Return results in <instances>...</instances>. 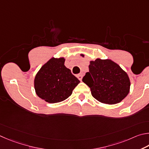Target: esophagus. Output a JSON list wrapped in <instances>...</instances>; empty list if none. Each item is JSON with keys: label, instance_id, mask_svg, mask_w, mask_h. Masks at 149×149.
<instances>
[{"label": "esophagus", "instance_id": "esophagus-1", "mask_svg": "<svg viewBox=\"0 0 149 149\" xmlns=\"http://www.w3.org/2000/svg\"><path fill=\"white\" fill-rule=\"evenodd\" d=\"M77 77L79 79V80H82V74H77Z\"/></svg>", "mask_w": 149, "mask_h": 149}]
</instances>
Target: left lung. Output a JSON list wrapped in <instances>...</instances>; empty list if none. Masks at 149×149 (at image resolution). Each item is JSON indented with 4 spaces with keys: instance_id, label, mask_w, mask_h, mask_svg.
<instances>
[{
    "instance_id": "1",
    "label": "left lung",
    "mask_w": 149,
    "mask_h": 149,
    "mask_svg": "<svg viewBox=\"0 0 149 149\" xmlns=\"http://www.w3.org/2000/svg\"><path fill=\"white\" fill-rule=\"evenodd\" d=\"M82 81L90 88L95 100L109 105L120 102L130 92L128 75L110 59L90 61L89 72L86 73Z\"/></svg>"
}]
</instances>
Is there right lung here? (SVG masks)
I'll list each match as a JSON object with an SVG mask.
<instances>
[{"mask_svg":"<svg viewBox=\"0 0 149 149\" xmlns=\"http://www.w3.org/2000/svg\"><path fill=\"white\" fill-rule=\"evenodd\" d=\"M64 58H52L41 67L35 79L39 97L49 103H59L72 94L80 80L64 65Z\"/></svg>","mask_w":149,"mask_h":149,"instance_id":"add662e5","label":"right lung"}]
</instances>
